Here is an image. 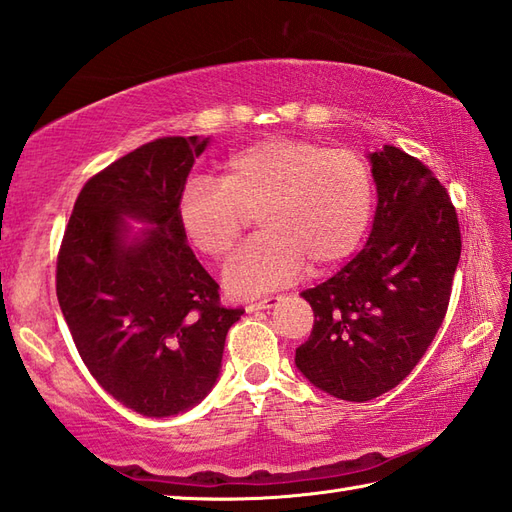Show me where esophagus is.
<instances>
[{
    "label": "esophagus",
    "instance_id": "obj_1",
    "mask_svg": "<svg viewBox=\"0 0 512 512\" xmlns=\"http://www.w3.org/2000/svg\"><path fill=\"white\" fill-rule=\"evenodd\" d=\"M279 303V297H266V299H262V301H255V303H248L246 306V312H257V310H268V308H273V306H277Z\"/></svg>",
    "mask_w": 512,
    "mask_h": 512
}]
</instances>
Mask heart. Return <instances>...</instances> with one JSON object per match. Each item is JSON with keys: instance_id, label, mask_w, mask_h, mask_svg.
Instances as JSON below:
<instances>
[{"instance_id": "b5f03b06", "label": "heart", "mask_w": 512, "mask_h": 512, "mask_svg": "<svg viewBox=\"0 0 512 512\" xmlns=\"http://www.w3.org/2000/svg\"><path fill=\"white\" fill-rule=\"evenodd\" d=\"M374 204V173L361 154L275 136L228 156L217 182H189L178 220L195 253L222 259L257 215L262 235L231 257L224 286L233 297H259L306 266L325 273L345 262L367 235Z\"/></svg>"}]
</instances>
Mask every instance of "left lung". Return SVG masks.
Segmentation results:
<instances>
[{
  "instance_id": "obj_1",
  "label": "left lung",
  "mask_w": 512,
  "mask_h": 512,
  "mask_svg": "<svg viewBox=\"0 0 512 512\" xmlns=\"http://www.w3.org/2000/svg\"><path fill=\"white\" fill-rule=\"evenodd\" d=\"M378 191L365 248L323 284L301 292L310 339L295 363L314 387L365 402L420 363L449 308L460 262L458 213L433 171L385 145L369 154Z\"/></svg>"
}]
</instances>
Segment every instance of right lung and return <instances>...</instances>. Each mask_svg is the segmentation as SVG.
<instances>
[{"label": "right lung", "mask_w": 512, "mask_h": 512, "mask_svg": "<svg viewBox=\"0 0 512 512\" xmlns=\"http://www.w3.org/2000/svg\"><path fill=\"white\" fill-rule=\"evenodd\" d=\"M209 138L165 136L83 184L57 257V299L99 385L143 416L200 402L222 367L228 328L220 286L187 244L178 204ZM125 216L154 225L127 243Z\"/></svg>", "instance_id": "1"}]
</instances>
